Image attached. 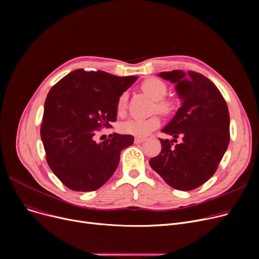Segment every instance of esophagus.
Returning a JSON list of instances; mask_svg holds the SVG:
<instances>
[{
  "mask_svg": "<svg viewBox=\"0 0 259 259\" xmlns=\"http://www.w3.org/2000/svg\"><path fill=\"white\" fill-rule=\"evenodd\" d=\"M145 141V139L144 138H140V137H137L134 139V143L135 144H141V143H143Z\"/></svg>",
  "mask_w": 259,
  "mask_h": 259,
  "instance_id": "34e87169",
  "label": "esophagus"
}]
</instances>
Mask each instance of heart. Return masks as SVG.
<instances>
[{
  "instance_id": "1",
  "label": "heart",
  "mask_w": 259,
  "mask_h": 259,
  "mask_svg": "<svg viewBox=\"0 0 259 259\" xmlns=\"http://www.w3.org/2000/svg\"><path fill=\"white\" fill-rule=\"evenodd\" d=\"M142 90L155 101V106L153 108L154 111H157L164 115L172 113L175 108L176 103L173 99L165 98L168 93V85L164 80L157 77H149L145 79L142 85ZM127 93H121L116 101V113L118 116H122L126 113L127 109ZM160 125V118L157 115H153L145 119H128L121 122L119 130L127 134L137 135V137H146L150 134L153 130L157 129Z\"/></svg>"
}]
</instances>
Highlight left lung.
I'll use <instances>...</instances> for the list:
<instances>
[{"label":"left lung","mask_w":259,"mask_h":259,"mask_svg":"<svg viewBox=\"0 0 259 259\" xmlns=\"http://www.w3.org/2000/svg\"><path fill=\"white\" fill-rule=\"evenodd\" d=\"M176 84L183 104L161 130L174 138L159 139L160 153L149 160L152 169L169 186L190 191L211 179L230 142V115L227 103L212 81L198 72H160ZM181 136L182 143L174 146Z\"/></svg>","instance_id":"8db88e82"}]
</instances>
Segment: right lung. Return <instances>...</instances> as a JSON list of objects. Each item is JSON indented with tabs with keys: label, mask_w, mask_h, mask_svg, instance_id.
<instances>
[{
	"label": "right lung",
	"mask_w": 259,
	"mask_h": 259,
	"mask_svg": "<svg viewBox=\"0 0 259 259\" xmlns=\"http://www.w3.org/2000/svg\"><path fill=\"white\" fill-rule=\"evenodd\" d=\"M138 76L77 69L54 85L45 101L40 139L52 172L70 190L94 191L116 170L122 149L133 144L129 134L113 133L98 144V130L116 120V101Z\"/></svg>",
	"instance_id": "add662e5"
}]
</instances>
